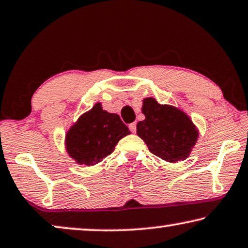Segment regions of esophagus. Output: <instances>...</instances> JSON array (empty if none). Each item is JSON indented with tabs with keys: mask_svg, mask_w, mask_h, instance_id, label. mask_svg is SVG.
Returning <instances> with one entry per match:
<instances>
[{
	"mask_svg": "<svg viewBox=\"0 0 248 248\" xmlns=\"http://www.w3.org/2000/svg\"><path fill=\"white\" fill-rule=\"evenodd\" d=\"M128 127H130V130L132 133H135L136 132V123L134 122V123H131L130 125H128Z\"/></svg>",
	"mask_w": 248,
	"mask_h": 248,
	"instance_id": "obj_1",
	"label": "esophagus"
}]
</instances>
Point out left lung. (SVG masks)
<instances>
[{
    "instance_id": "8db88e82",
    "label": "left lung",
    "mask_w": 248,
    "mask_h": 248,
    "mask_svg": "<svg viewBox=\"0 0 248 248\" xmlns=\"http://www.w3.org/2000/svg\"><path fill=\"white\" fill-rule=\"evenodd\" d=\"M144 121L136 125V133L151 153L168 162L189 156L198 139V130L186 113L171 105H161L152 97L143 100Z\"/></svg>"
}]
</instances>
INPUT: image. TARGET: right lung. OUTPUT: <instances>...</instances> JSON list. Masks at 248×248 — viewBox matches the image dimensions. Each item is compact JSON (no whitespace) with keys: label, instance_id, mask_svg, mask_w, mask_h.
Masks as SVG:
<instances>
[{"label":"right lung","instance_id":"obj_1","mask_svg":"<svg viewBox=\"0 0 248 248\" xmlns=\"http://www.w3.org/2000/svg\"><path fill=\"white\" fill-rule=\"evenodd\" d=\"M130 133L117 114L103 110L97 103L67 132L66 149L77 163L94 166L109 155L118 141Z\"/></svg>","mask_w":248,"mask_h":248}]
</instances>
